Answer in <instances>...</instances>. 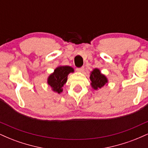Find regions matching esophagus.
I'll use <instances>...</instances> for the list:
<instances>
[{
  "mask_svg": "<svg viewBox=\"0 0 148 148\" xmlns=\"http://www.w3.org/2000/svg\"><path fill=\"white\" fill-rule=\"evenodd\" d=\"M76 71L79 72H83L84 71V67H79V68H76Z\"/></svg>",
  "mask_w": 148,
  "mask_h": 148,
  "instance_id": "1",
  "label": "esophagus"
}]
</instances>
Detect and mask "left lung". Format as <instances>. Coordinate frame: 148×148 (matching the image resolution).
Here are the masks:
<instances>
[{
	"label": "left lung",
	"instance_id": "left-lung-1",
	"mask_svg": "<svg viewBox=\"0 0 148 148\" xmlns=\"http://www.w3.org/2000/svg\"><path fill=\"white\" fill-rule=\"evenodd\" d=\"M90 79L91 81V86L95 90L103 87L108 82L106 77L102 74H101L99 69H95L91 72Z\"/></svg>",
	"mask_w": 148,
	"mask_h": 148
}]
</instances>
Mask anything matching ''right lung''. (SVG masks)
Returning a JSON list of instances; mask_svg holds the SVG:
<instances>
[{
    "label": "right lung",
    "instance_id": "obj_1",
    "mask_svg": "<svg viewBox=\"0 0 148 148\" xmlns=\"http://www.w3.org/2000/svg\"><path fill=\"white\" fill-rule=\"evenodd\" d=\"M70 72H74V69L69 66H60L54 70L48 78V84L53 90L58 93L62 92V88L67 82V76Z\"/></svg>",
    "mask_w": 148,
    "mask_h": 148
}]
</instances>
